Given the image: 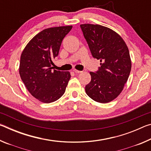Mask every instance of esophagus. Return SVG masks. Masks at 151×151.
Masks as SVG:
<instances>
[{"label": "esophagus", "instance_id": "34e87169", "mask_svg": "<svg viewBox=\"0 0 151 151\" xmlns=\"http://www.w3.org/2000/svg\"><path fill=\"white\" fill-rule=\"evenodd\" d=\"M73 71H74V72H75V73H76V74H79V73H82V71H81V70H76V69H74V70H73Z\"/></svg>", "mask_w": 151, "mask_h": 151}]
</instances>
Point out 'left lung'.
<instances>
[{
	"instance_id": "8db88e82",
	"label": "left lung",
	"mask_w": 151,
	"mask_h": 151,
	"mask_svg": "<svg viewBox=\"0 0 151 151\" xmlns=\"http://www.w3.org/2000/svg\"><path fill=\"white\" fill-rule=\"evenodd\" d=\"M80 27L92 56L101 61L98 70L90 73L86 93L98 103H109L121 93L131 73L129 49L123 39L109 28L91 24Z\"/></svg>"
}]
</instances>
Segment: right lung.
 I'll list each match as a JSON object with an SVG mask.
<instances>
[{"label":"right lung","instance_id":"right-lung-1","mask_svg":"<svg viewBox=\"0 0 151 151\" xmlns=\"http://www.w3.org/2000/svg\"><path fill=\"white\" fill-rule=\"evenodd\" d=\"M72 26L49 28L37 34L22 51L19 73L27 90L38 100L50 103L65 93L69 72L52 70V60L58 55L61 43Z\"/></svg>","mask_w":151,"mask_h":151}]
</instances>
